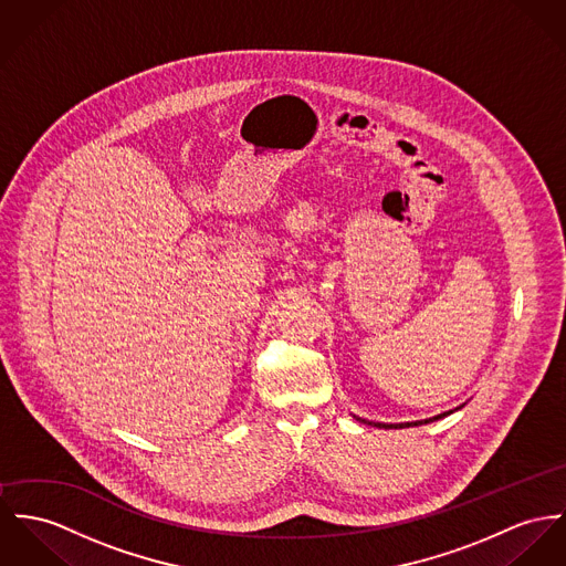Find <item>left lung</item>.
I'll return each mask as SVG.
<instances>
[{
    "label": "left lung",
    "instance_id": "8db88e82",
    "mask_svg": "<svg viewBox=\"0 0 566 566\" xmlns=\"http://www.w3.org/2000/svg\"><path fill=\"white\" fill-rule=\"evenodd\" d=\"M459 409V407H457ZM452 411H446V413H439L436 418H429V420H418V422H400V424H386V422H368V420H361L366 424H373V427H379V429H407V427H420V424H429V422H436L439 418H446L450 416Z\"/></svg>",
    "mask_w": 566,
    "mask_h": 566
}]
</instances>
